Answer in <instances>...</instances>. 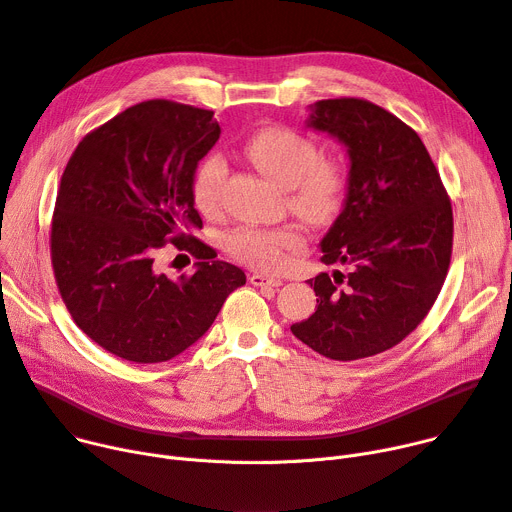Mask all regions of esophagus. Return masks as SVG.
<instances>
[{
  "label": "esophagus",
  "instance_id": "esophagus-1",
  "mask_svg": "<svg viewBox=\"0 0 512 512\" xmlns=\"http://www.w3.org/2000/svg\"><path fill=\"white\" fill-rule=\"evenodd\" d=\"M249 282L253 284V286H265V288H278V286H282V280L280 278H269V276H263V274H251L249 276Z\"/></svg>",
  "mask_w": 512,
  "mask_h": 512
}]
</instances>
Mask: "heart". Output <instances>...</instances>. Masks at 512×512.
I'll use <instances>...</instances> for the list:
<instances>
[{"label":"heart","instance_id":"heart-1","mask_svg":"<svg viewBox=\"0 0 512 512\" xmlns=\"http://www.w3.org/2000/svg\"><path fill=\"white\" fill-rule=\"evenodd\" d=\"M245 154L271 181L284 187L288 206L302 220L315 226L331 224L342 214L348 197V170L342 160L319 156L317 144L306 135L271 125L245 142ZM228 177L226 158L218 152L203 158L191 177L193 206L203 216L222 210V189ZM304 236L298 226L278 228L238 226L224 234V251L257 269H278L290 251L300 249Z\"/></svg>","mask_w":512,"mask_h":512}]
</instances>
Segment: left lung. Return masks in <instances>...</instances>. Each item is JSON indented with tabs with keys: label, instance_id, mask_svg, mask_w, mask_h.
I'll return each instance as SVG.
<instances>
[{
	"label": "left lung",
	"instance_id": "obj_1",
	"mask_svg": "<svg viewBox=\"0 0 512 512\" xmlns=\"http://www.w3.org/2000/svg\"><path fill=\"white\" fill-rule=\"evenodd\" d=\"M309 125L348 146L342 214L321 241V263H344L309 280L315 313L290 329L325 358L381 354L410 335L445 284L453 208L420 135L364 98H327Z\"/></svg>",
	"mask_w": 512,
	"mask_h": 512
}]
</instances>
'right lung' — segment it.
<instances>
[{
    "label": "right lung",
    "instance_id": "right-lung-1",
    "mask_svg": "<svg viewBox=\"0 0 512 512\" xmlns=\"http://www.w3.org/2000/svg\"><path fill=\"white\" fill-rule=\"evenodd\" d=\"M218 138L214 111L144 100L86 133L63 170L49 238L55 282L74 323L117 358L179 356L247 282L195 236L191 177ZM168 242L198 259L193 275L155 269Z\"/></svg>",
    "mask_w": 512,
    "mask_h": 512
}]
</instances>
